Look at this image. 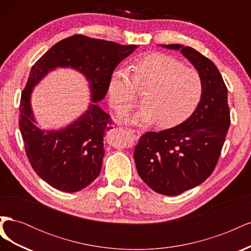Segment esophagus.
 Listing matches in <instances>:
<instances>
[{"mask_svg":"<svg viewBox=\"0 0 251 251\" xmlns=\"http://www.w3.org/2000/svg\"><path fill=\"white\" fill-rule=\"evenodd\" d=\"M126 130L127 133H130L135 139H138L139 138L140 133L138 131H135V130H133V128H127V127H126Z\"/></svg>","mask_w":251,"mask_h":251,"instance_id":"34e87169","label":"esophagus"}]
</instances>
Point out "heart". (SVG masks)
<instances>
[{"label": "heart", "mask_w": 251, "mask_h": 251, "mask_svg": "<svg viewBox=\"0 0 251 251\" xmlns=\"http://www.w3.org/2000/svg\"><path fill=\"white\" fill-rule=\"evenodd\" d=\"M136 91H143L142 105L125 120L133 125L160 127L178 126L191 117L202 100L200 74L178 59L162 53L139 58L126 70H116L109 81L108 94L117 113L130 110L136 101Z\"/></svg>", "instance_id": "1"}]
</instances>
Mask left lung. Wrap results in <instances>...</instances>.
Listing matches in <instances>:
<instances>
[{"mask_svg": "<svg viewBox=\"0 0 251 251\" xmlns=\"http://www.w3.org/2000/svg\"><path fill=\"white\" fill-rule=\"evenodd\" d=\"M203 81V96L193 115L177 126L149 132L134 151L140 178L158 194L176 196L201 184L214 171L230 125L227 88L218 68L191 47L172 44Z\"/></svg>", "mask_w": 251, "mask_h": 251, "instance_id": "left-lung-1", "label": "left lung"}]
</instances>
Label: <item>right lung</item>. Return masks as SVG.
<instances>
[{
    "label": "right lung",
    "mask_w": 251,
    "mask_h": 251,
    "mask_svg": "<svg viewBox=\"0 0 251 251\" xmlns=\"http://www.w3.org/2000/svg\"><path fill=\"white\" fill-rule=\"evenodd\" d=\"M136 45L73 35L58 42L31 68L20 103V131L33 170L49 185L66 193L79 192L100 176L104 156L103 137L113 128L100 105L117 65L137 49ZM57 67H70L86 78L90 102L86 111L60 129H41L34 117V88Z\"/></svg>",
    "instance_id": "obj_1"
}]
</instances>
